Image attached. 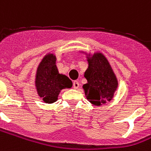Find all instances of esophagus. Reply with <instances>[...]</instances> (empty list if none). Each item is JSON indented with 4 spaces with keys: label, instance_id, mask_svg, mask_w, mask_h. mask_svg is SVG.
<instances>
[{
    "label": "esophagus",
    "instance_id": "34e87169",
    "mask_svg": "<svg viewBox=\"0 0 151 151\" xmlns=\"http://www.w3.org/2000/svg\"><path fill=\"white\" fill-rule=\"evenodd\" d=\"M73 88H74V89H78L79 87V83L78 81H74L73 83Z\"/></svg>",
    "mask_w": 151,
    "mask_h": 151
}]
</instances>
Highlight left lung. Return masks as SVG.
<instances>
[{
    "label": "left lung",
    "mask_w": 151,
    "mask_h": 151,
    "mask_svg": "<svg viewBox=\"0 0 151 151\" xmlns=\"http://www.w3.org/2000/svg\"><path fill=\"white\" fill-rule=\"evenodd\" d=\"M86 55L88 68L84 77L87 83L83 85V88L88 101L92 105L100 106L107 101H112L119 86L118 79L103 54L96 52L92 55L86 53Z\"/></svg>",
    "instance_id": "8db88e82"
}]
</instances>
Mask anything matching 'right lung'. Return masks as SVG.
I'll use <instances>...</instances> for the list:
<instances>
[{"mask_svg":"<svg viewBox=\"0 0 151 151\" xmlns=\"http://www.w3.org/2000/svg\"><path fill=\"white\" fill-rule=\"evenodd\" d=\"M56 56L47 54L39 64L36 73L35 86L37 94L46 104H52L58 100L61 90L71 88L72 81L58 71Z\"/></svg>","mask_w":151,"mask_h":151,"instance_id":"obj_1","label":"right lung"}]
</instances>
